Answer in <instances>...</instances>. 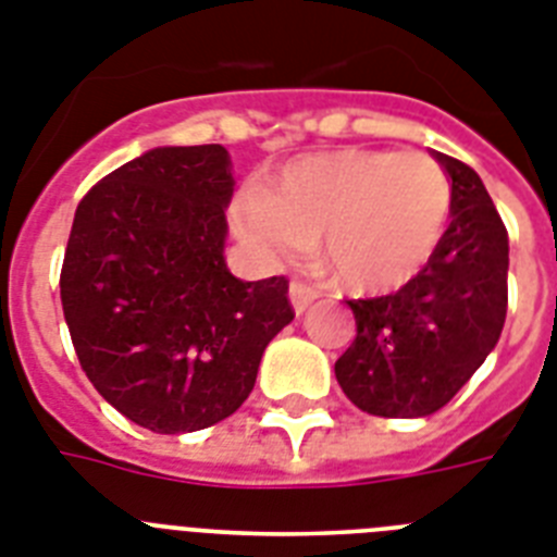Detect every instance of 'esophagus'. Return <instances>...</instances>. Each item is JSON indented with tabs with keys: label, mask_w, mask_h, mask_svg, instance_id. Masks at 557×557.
<instances>
[{
	"label": "esophagus",
	"mask_w": 557,
	"mask_h": 557,
	"mask_svg": "<svg viewBox=\"0 0 557 557\" xmlns=\"http://www.w3.org/2000/svg\"><path fill=\"white\" fill-rule=\"evenodd\" d=\"M288 300H292V309L297 311V314H302L311 302L318 300V288H311L306 286V283H300V280H294L292 286H288Z\"/></svg>",
	"instance_id": "obj_1"
}]
</instances>
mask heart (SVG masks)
Masks as SVG:
<instances>
[{
    "label": "heart",
    "mask_w": 557,
    "mask_h": 557,
    "mask_svg": "<svg viewBox=\"0 0 557 557\" xmlns=\"http://www.w3.org/2000/svg\"><path fill=\"white\" fill-rule=\"evenodd\" d=\"M449 208V176L435 157L343 148L288 162L263 194L232 208V228L271 265L294 263L318 243L343 286L383 294L418 277Z\"/></svg>",
    "instance_id": "b5f03b06"
}]
</instances>
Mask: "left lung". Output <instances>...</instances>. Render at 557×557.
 Segmentation results:
<instances>
[{
  "mask_svg": "<svg viewBox=\"0 0 557 557\" xmlns=\"http://www.w3.org/2000/svg\"><path fill=\"white\" fill-rule=\"evenodd\" d=\"M432 157L451 183L449 228L404 288L349 300L357 337L334 363L346 397L377 418L435 414L504 332L509 237L498 208L467 162Z\"/></svg>",
  "mask_w": 557,
  "mask_h": 557,
  "instance_id": "left-lung-1",
  "label": "left lung"
}]
</instances>
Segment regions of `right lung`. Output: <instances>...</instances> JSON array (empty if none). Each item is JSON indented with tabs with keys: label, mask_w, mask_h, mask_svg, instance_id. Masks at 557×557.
Wrapping results in <instances>:
<instances>
[{
	"label": "right lung",
	"mask_w": 557,
	"mask_h": 557,
	"mask_svg": "<svg viewBox=\"0 0 557 557\" xmlns=\"http://www.w3.org/2000/svg\"><path fill=\"white\" fill-rule=\"evenodd\" d=\"M232 157L151 148L90 188L59 277L76 357L137 426L183 435L243 406L265 346L294 320L288 280L225 265Z\"/></svg>",
	"instance_id": "add662e5"
}]
</instances>
